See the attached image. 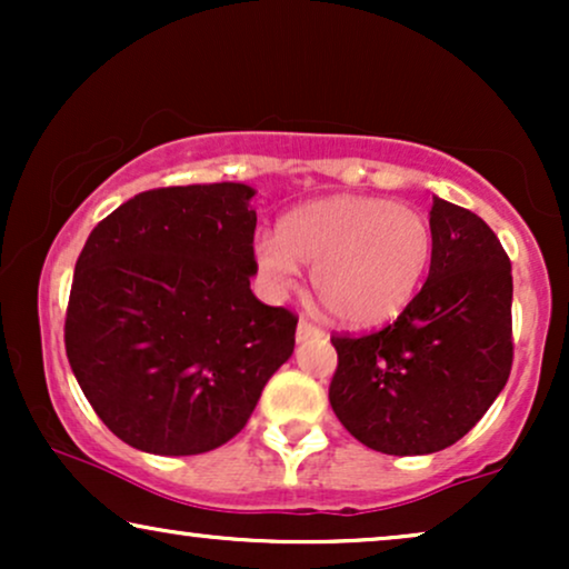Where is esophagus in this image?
Here are the masks:
<instances>
[{
  "mask_svg": "<svg viewBox=\"0 0 569 569\" xmlns=\"http://www.w3.org/2000/svg\"><path fill=\"white\" fill-rule=\"evenodd\" d=\"M321 329L318 326H313L310 321H306V318H300L298 323V331H295V337H298V341H306V339H313V337H321Z\"/></svg>",
  "mask_w": 569,
  "mask_h": 569,
  "instance_id": "34e87169",
  "label": "esophagus"
}]
</instances>
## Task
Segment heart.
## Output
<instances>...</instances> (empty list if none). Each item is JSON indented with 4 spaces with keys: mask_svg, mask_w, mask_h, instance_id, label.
<instances>
[{
    "mask_svg": "<svg viewBox=\"0 0 569 569\" xmlns=\"http://www.w3.org/2000/svg\"><path fill=\"white\" fill-rule=\"evenodd\" d=\"M432 228L417 209L378 197H333L300 207L253 243L256 267L274 295L313 267L318 300L349 326L391 321L415 300L432 261Z\"/></svg>",
    "mask_w": 569,
    "mask_h": 569,
    "instance_id": "obj_1",
    "label": "heart"
}]
</instances>
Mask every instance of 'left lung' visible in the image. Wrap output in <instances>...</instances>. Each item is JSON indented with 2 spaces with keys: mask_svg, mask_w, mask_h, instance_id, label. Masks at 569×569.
I'll return each mask as SVG.
<instances>
[{
  "mask_svg": "<svg viewBox=\"0 0 569 569\" xmlns=\"http://www.w3.org/2000/svg\"><path fill=\"white\" fill-rule=\"evenodd\" d=\"M430 274L393 323L337 333L333 415L362 446L425 456L485 417L512 368L510 259L469 209L432 199Z\"/></svg>",
  "mask_w": 569,
  "mask_h": 569,
  "instance_id": "8db88e82",
  "label": "left lung"
}]
</instances>
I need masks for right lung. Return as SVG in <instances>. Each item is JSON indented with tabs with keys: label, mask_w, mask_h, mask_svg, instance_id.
Segmentation results:
<instances>
[{
	"label": "right lung",
	"mask_w": 569,
	"mask_h": 569,
	"mask_svg": "<svg viewBox=\"0 0 569 569\" xmlns=\"http://www.w3.org/2000/svg\"><path fill=\"white\" fill-rule=\"evenodd\" d=\"M253 189L168 186L96 224L74 267L64 345L116 438L197 456L243 430L290 360L298 316L251 292Z\"/></svg>",
	"instance_id": "right-lung-1"
}]
</instances>
